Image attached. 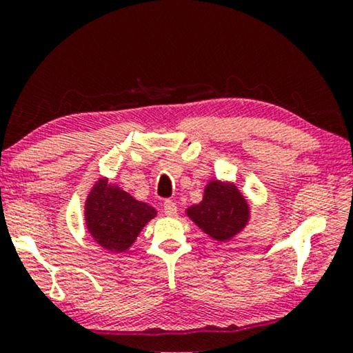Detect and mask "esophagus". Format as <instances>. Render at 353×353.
I'll list each match as a JSON object with an SVG mask.
<instances>
[{
  "label": "esophagus",
  "instance_id": "34e87169",
  "mask_svg": "<svg viewBox=\"0 0 353 353\" xmlns=\"http://www.w3.org/2000/svg\"><path fill=\"white\" fill-rule=\"evenodd\" d=\"M178 212V207L173 201H165L163 202V214L167 216H175Z\"/></svg>",
  "mask_w": 353,
  "mask_h": 353
}]
</instances>
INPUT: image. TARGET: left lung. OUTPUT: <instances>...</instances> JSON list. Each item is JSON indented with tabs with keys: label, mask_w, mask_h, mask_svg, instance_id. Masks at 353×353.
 <instances>
[{
	"label": "left lung",
	"mask_w": 353,
	"mask_h": 353,
	"mask_svg": "<svg viewBox=\"0 0 353 353\" xmlns=\"http://www.w3.org/2000/svg\"><path fill=\"white\" fill-rule=\"evenodd\" d=\"M186 215L212 239L226 243L249 223L250 207L233 181L210 180L202 201L191 205Z\"/></svg>",
	"instance_id": "8db88e82"
}]
</instances>
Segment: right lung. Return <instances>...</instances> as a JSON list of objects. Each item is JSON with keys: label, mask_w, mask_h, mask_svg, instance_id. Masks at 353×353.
Here are the masks:
<instances>
[{"label": "right lung", "mask_w": 353, "mask_h": 353, "mask_svg": "<svg viewBox=\"0 0 353 353\" xmlns=\"http://www.w3.org/2000/svg\"><path fill=\"white\" fill-rule=\"evenodd\" d=\"M157 212L137 201L108 178H99L85 201V223L91 238L110 252H125Z\"/></svg>", "instance_id": "obj_1"}]
</instances>
